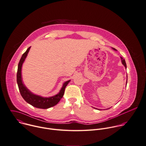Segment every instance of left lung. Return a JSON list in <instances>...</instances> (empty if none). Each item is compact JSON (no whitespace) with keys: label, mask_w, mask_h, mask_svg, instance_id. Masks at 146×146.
Returning a JSON list of instances; mask_svg holds the SVG:
<instances>
[{"label":"left lung","mask_w":146,"mask_h":146,"mask_svg":"<svg viewBox=\"0 0 146 146\" xmlns=\"http://www.w3.org/2000/svg\"><path fill=\"white\" fill-rule=\"evenodd\" d=\"M113 49L114 50H116L115 49H114V48H113ZM121 61H122V64L125 66V67L126 68H127V65H126V61H125V60H124L122 57H121ZM127 82H126V84H127ZM110 109V108H109Z\"/></svg>","instance_id":"left-lung-1"}]
</instances>
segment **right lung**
I'll return each mask as SVG.
<instances>
[{
  "label": "right lung",
  "instance_id": "1",
  "mask_svg": "<svg viewBox=\"0 0 146 146\" xmlns=\"http://www.w3.org/2000/svg\"><path fill=\"white\" fill-rule=\"evenodd\" d=\"M30 48H31V46L29 47L27 49V50L25 51V52H24L18 64L17 72V83L19 87V89L20 94L23 98V99L29 104L38 109H48L49 108L55 106L58 103L60 100L62 98L64 94L65 89L70 80L65 82L60 92L57 94L53 97H50L48 98L42 97L41 96L35 95L32 93H31L23 84V81L21 79L22 65L28 53V52Z\"/></svg>",
  "mask_w": 146,
  "mask_h": 146
}]
</instances>
